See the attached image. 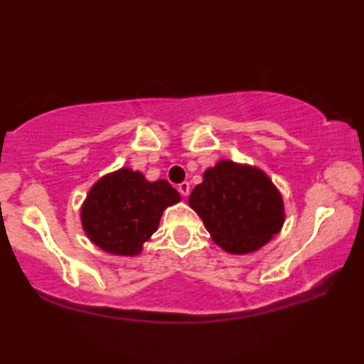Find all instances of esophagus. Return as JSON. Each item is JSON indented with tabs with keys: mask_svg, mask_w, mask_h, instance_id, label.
Segmentation results:
<instances>
[{
	"mask_svg": "<svg viewBox=\"0 0 364 364\" xmlns=\"http://www.w3.org/2000/svg\"><path fill=\"white\" fill-rule=\"evenodd\" d=\"M178 191H180L181 196H188L189 194V183L183 181V183L178 184Z\"/></svg>",
	"mask_w": 364,
	"mask_h": 364,
	"instance_id": "34e87169",
	"label": "esophagus"
}]
</instances>
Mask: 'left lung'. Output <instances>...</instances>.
I'll list each match as a JSON object with an SVG mask.
<instances>
[{"instance_id": "left-lung-1", "label": "left lung", "mask_w": 364, "mask_h": 364, "mask_svg": "<svg viewBox=\"0 0 364 364\" xmlns=\"http://www.w3.org/2000/svg\"><path fill=\"white\" fill-rule=\"evenodd\" d=\"M189 205L213 241L230 254H249L278 234L284 223L279 191L262 170L220 160L205 170Z\"/></svg>"}]
</instances>
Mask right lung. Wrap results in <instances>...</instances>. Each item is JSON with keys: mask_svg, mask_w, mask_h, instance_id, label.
<instances>
[{"mask_svg": "<svg viewBox=\"0 0 364 364\" xmlns=\"http://www.w3.org/2000/svg\"><path fill=\"white\" fill-rule=\"evenodd\" d=\"M181 200L168 181H147L139 171L120 168L90 189L82 225L90 241L114 255H138L157 231L165 208Z\"/></svg>", "mask_w": 364, "mask_h": 364, "instance_id": "add662e5", "label": "right lung"}]
</instances>
